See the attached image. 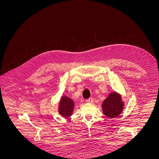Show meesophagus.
I'll use <instances>...</instances> for the list:
<instances>
[{"label": "esophagus", "instance_id": "1", "mask_svg": "<svg viewBox=\"0 0 159 159\" xmlns=\"http://www.w3.org/2000/svg\"><path fill=\"white\" fill-rule=\"evenodd\" d=\"M93 102H94V99L92 98H89V99H88L87 100H86V102L89 103H93Z\"/></svg>", "mask_w": 159, "mask_h": 159}]
</instances>
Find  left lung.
Masks as SVG:
<instances>
[{
	"label": "left lung",
	"instance_id": "obj_1",
	"mask_svg": "<svg viewBox=\"0 0 159 159\" xmlns=\"http://www.w3.org/2000/svg\"><path fill=\"white\" fill-rule=\"evenodd\" d=\"M102 107L103 112L106 116L113 119L119 116L122 112L124 103L119 93L113 92L103 101Z\"/></svg>",
	"mask_w": 159,
	"mask_h": 159
}]
</instances>
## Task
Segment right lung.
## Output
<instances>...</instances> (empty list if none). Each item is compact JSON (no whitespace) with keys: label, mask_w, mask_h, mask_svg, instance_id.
Here are the masks:
<instances>
[{"label":"right lung","mask_w":159,"mask_h":159,"mask_svg":"<svg viewBox=\"0 0 159 159\" xmlns=\"http://www.w3.org/2000/svg\"><path fill=\"white\" fill-rule=\"evenodd\" d=\"M74 108V102L71 99L66 96H62L58 112L62 117L67 118L72 115Z\"/></svg>","instance_id":"obj_1"}]
</instances>
